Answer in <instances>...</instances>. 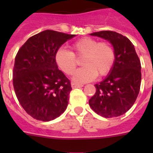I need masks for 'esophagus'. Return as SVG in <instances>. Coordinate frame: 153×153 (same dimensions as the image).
<instances>
[{"mask_svg": "<svg viewBox=\"0 0 153 153\" xmlns=\"http://www.w3.org/2000/svg\"><path fill=\"white\" fill-rule=\"evenodd\" d=\"M83 85H82V84H78V83H75V82H72L71 83V87L73 89H75V88H81L82 87Z\"/></svg>", "mask_w": 153, "mask_h": 153, "instance_id": "1", "label": "esophagus"}]
</instances>
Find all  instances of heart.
I'll return each mask as SVG.
<instances>
[{
  "label": "heart",
  "mask_w": 153,
  "mask_h": 153,
  "mask_svg": "<svg viewBox=\"0 0 153 153\" xmlns=\"http://www.w3.org/2000/svg\"><path fill=\"white\" fill-rule=\"evenodd\" d=\"M72 51L61 48L55 52V62L67 75H72L82 59L83 67L78 70L74 80L86 82L96 76L104 77L109 74L115 63L116 53L114 47L107 41L99 42L91 37H83L71 44Z\"/></svg>",
  "instance_id": "obj_1"
}]
</instances>
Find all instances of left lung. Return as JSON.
Here are the masks:
<instances>
[{"instance_id": "obj_1", "label": "left lung", "mask_w": 153, "mask_h": 153, "mask_svg": "<svg viewBox=\"0 0 153 153\" xmlns=\"http://www.w3.org/2000/svg\"><path fill=\"white\" fill-rule=\"evenodd\" d=\"M91 35L109 40L115 50L116 60L106 79L94 85L96 93L89 105L96 114L105 118L121 116L133 106L140 91V59L132 42L120 33L101 31Z\"/></svg>"}]
</instances>
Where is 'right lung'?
Here are the masks:
<instances>
[{
  "label": "right lung",
  "instance_id": "right-lung-1",
  "mask_svg": "<svg viewBox=\"0 0 153 153\" xmlns=\"http://www.w3.org/2000/svg\"><path fill=\"white\" fill-rule=\"evenodd\" d=\"M74 35L45 30L32 36L19 49L13 71L18 101L33 118L49 121L66 110L71 82L58 68L55 52Z\"/></svg>",
  "mask_w": 153,
  "mask_h": 153
}]
</instances>
